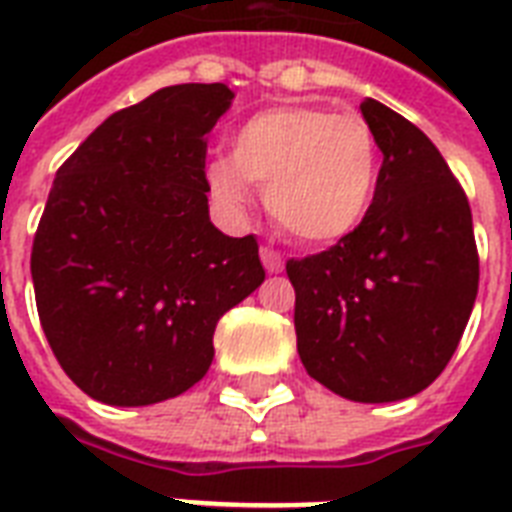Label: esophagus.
I'll list each match as a JSON object with an SVG mask.
<instances>
[{
    "label": "esophagus",
    "mask_w": 512,
    "mask_h": 512,
    "mask_svg": "<svg viewBox=\"0 0 512 512\" xmlns=\"http://www.w3.org/2000/svg\"><path fill=\"white\" fill-rule=\"evenodd\" d=\"M260 260H263L265 271H268V273H281V271H284V257H281L279 252H276V249H273V247H263V249H260Z\"/></svg>",
    "instance_id": "34e87169"
}]
</instances>
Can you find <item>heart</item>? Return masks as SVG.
I'll return each instance as SVG.
<instances>
[{
  "label": "heart",
  "mask_w": 512,
  "mask_h": 512,
  "mask_svg": "<svg viewBox=\"0 0 512 512\" xmlns=\"http://www.w3.org/2000/svg\"><path fill=\"white\" fill-rule=\"evenodd\" d=\"M223 209L249 207V183L265 185V209L297 241L327 247L356 233L380 183V148L356 114L321 106L257 111L233 132L231 156L207 170Z\"/></svg>",
  "instance_id": "obj_1"
}]
</instances>
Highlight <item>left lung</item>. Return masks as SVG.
I'll return each mask as SVG.
<instances>
[{"label": "left lung", "mask_w": 512, "mask_h": 512, "mask_svg": "<svg viewBox=\"0 0 512 512\" xmlns=\"http://www.w3.org/2000/svg\"><path fill=\"white\" fill-rule=\"evenodd\" d=\"M382 151L372 209L321 255L289 260L297 353L313 380L358 404L425 390L460 345L478 295L470 204L422 130L361 103Z\"/></svg>", "instance_id": "left-lung-1"}]
</instances>
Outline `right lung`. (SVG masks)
<instances>
[{
  "mask_svg": "<svg viewBox=\"0 0 512 512\" xmlns=\"http://www.w3.org/2000/svg\"><path fill=\"white\" fill-rule=\"evenodd\" d=\"M225 84L162 87L100 124L55 175L31 249L36 311L95 401L148 406L207 374L217 321L265 281L255 236L209 220L207 132Z\"/></svg>",
  "mask_w": 512,
  "mask_h": 512,
  "instance_id": "1",
  "label": "right lung"
}]
</instances>
